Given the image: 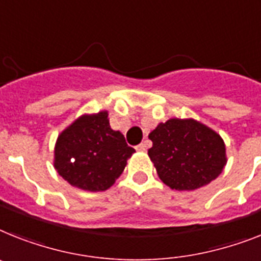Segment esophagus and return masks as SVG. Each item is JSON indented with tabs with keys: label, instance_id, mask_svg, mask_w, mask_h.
Returning <instances> with one entry per match:
<instances>
[{
	"label": "esophagus",
	"instance_id": "obj_1",
	"mask_svg": "<svg viewBox=\"0 0 261 261\" xmlns=\"http://www.w3.org/2000/svg\"><path fill=\"white\" fill-rule=\"evenodd\" d=\"M136 149L139 150V152H144V150L146 149V145L144 143H141V144H139V145L136 146Z\"/></svg>",
	"mask_w": 261,
	"mask_h": 261
}]
</instances>
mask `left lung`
I'll return each instance as SVG.
<instances>
[{
	"label": "left lung",
	"mask_w": 261,
	"mask_h": 261,
	"mask_svg": "<svg viewBox=\"0 0 261 261\" xmlns=\"http://www.w3.org/2000/svg\"><path fill=\"white\" fill-rule=\"evenodd\" d=\"M148 149L161 181L176 191L210 184L227 163L225 145L212 129L195 121L172 118L149 133Z\"/></svg>",
	"instance_id": "obj_1"
}]
</instances>
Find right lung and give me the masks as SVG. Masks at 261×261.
<instances>
[{
    "label": "right lung",
    "mask_w": 261,
    "mask_h": 261,
    "mask_svg": "<svg viewBox=\"0 0 261 261\" xmlns=\"http://www.w3.org/2000/svg\"><path fill=\"white\" fill-rule=\"evenodd\" d=\"M135 152L109 125L107 112L83 116L58 136L55 167L73 187L100 192L111 187Z\"/></svg>",
    "instance_id": "add662e5"
}]
</instances>
